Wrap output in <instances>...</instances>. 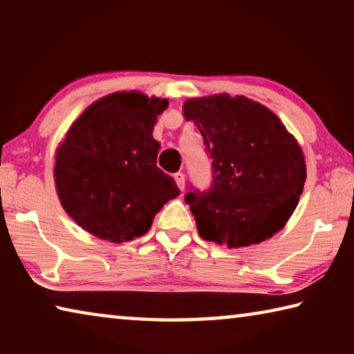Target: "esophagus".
Segmentation results:
<instances>
[{"label":"esophagus","instance_id":"obj_1","mask_svg":"<svg viewBox=\"0 0 354 354\" xmlns=\"http://www.w3.org/2000/svg\"><path fill=\"white\" fill-rule=\"evenodd\" d=\"M175 181L178 184V187L181 189V190H184V187H185V176H184V173L178 171L176 175H175Z\"/></svg>","mask_w":354,"mask_h":354}]
</instances>
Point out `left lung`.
<instances>
[{"mask_svg": "<svg viewBox=\"0 0 354 354\" xmlns=\"http://www.w3.org/2000/svg\"><path fill=\"white\" fill-rule=\"evenodd\" d=\"M183 113L212 159L211 187H190L184 196L200 236L227 248L270 239L295 211L306 181L295 137L270 109L245 97L190 98Z\"/></svg>", "mask_w": 354, "mask_h": 354, "instance_id": "left-lung-1", "label": "left lung"}]
</instances>
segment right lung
<instances>
[{
	"instance_id": "add662e5",
	"label": "right lung",
	"mask_w": 354,
	"mask_h": 354,
	"mask_svg": "<svg viewBox=\"0 0 354 354\" xmlns=\"http://www.w3.org/2000/svg\"><path fill=\"white\" fill-rule=\"evenodd\" d=\"M169 101L117 92L95 101L56 151L61 205L87 232L122 243L140 237L179 189L159 169L153 129Z\"/></svg>"
}]
</instances>
